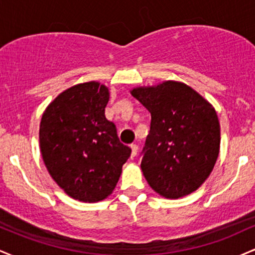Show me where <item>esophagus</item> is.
Masks as SVG:
<instances>
[{
  "label": "esophagus",
  "instance_id": "34e87169",
  "mask_svg": "<svg viewBox=\"0 0 255 255\" xmlns=\"http://www.w3.org/2000/svg\"><path fill=\"white\" fill-rule=\"evenodd\" d=\"M130 148H131V158L135 157L136 153H137V148H139V147H137L136 144H131Z\"/></svg>",
  "mask_w": 255,
  "mask_h": 255
}]
</instances>
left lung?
I'll use <instances>...</instances> for the list:
<instances>
[{"mask_svg": "<svg viewBox=\"0 0 255 255\" xmlns=\"http://www.w3.org/2000/svg\"><path fill=\"white\" fill-rule=\"evenodd\" d=\"M151 113L141 170L151 188L169 199L197 191L219 153L221 129L211 104L182 83L165 81L131 91Z\"/></svg>", "mask_w": 255, "mask_h": 255, "instance_id": "8db88e82", "label": "left lung"}]
</instances>
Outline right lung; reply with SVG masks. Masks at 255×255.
I'll use <instances>...</instances> for the list:
<instances>
[{
    "label": "right lung",
    "mask_w": 255,
    "mask_h": 255,
    "mask_svg": "<svg viewBox=\"0 0 255 255\" xmlns=\"http://www.w3.org/2000/svg\"><path fill=\"white\" fill-rule=\"evenodd\" d=\"M108 101L104 85H75L49 105L40 121L46 169L69 197L85 203L103 200L114 191L131 152L105 119Z\"/></svg>",
    "instance_id": "1"
}]
</instances>
